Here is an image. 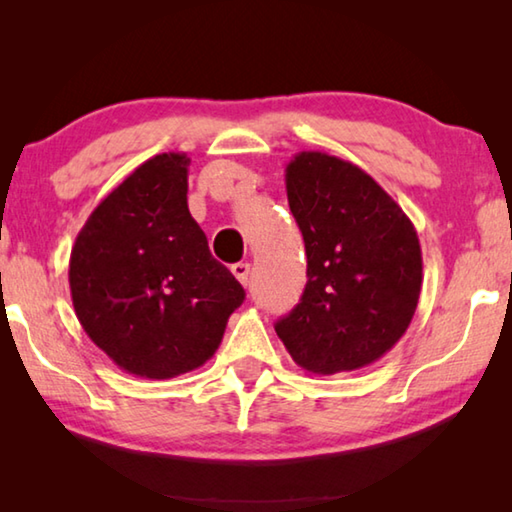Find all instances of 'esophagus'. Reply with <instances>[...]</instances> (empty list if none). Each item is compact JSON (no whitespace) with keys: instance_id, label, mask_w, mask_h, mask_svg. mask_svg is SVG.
<instances>
[{"instance_id":"34e87169","label":"esophagus","mask_w":512,"mask_h":512,"mask_svg":"<svg viewBox=\"0 0 512 512\" xmlns=\"http://www.w3.org/2000/svg\"><path fill=\"white\" fill-rule=\"evenodd\" d=\"M232 275H235L237 280L244 284V287H248V282H250V264H244V262L235 264V266H232Z\"/></svg>"}]
</instances>
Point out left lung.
<instances>
[{
  "label": "left lung",
  "mask_w": 512,
  "mask_h": 512,
  "mask_svg": "<svg viewBox=\"0 0 512 512\" xmlns=\"http://www.w3.org/2000/svg\"><path fill=\"white\" fill-rule=\"evenodd\" d=\"M307 287L275 332L311 375L370 366L402 339L422 289L413 223L357 164L300 151L284 169Z\"/></svg>",
  "instance_id": "left-lung-1"
}]
</instances>
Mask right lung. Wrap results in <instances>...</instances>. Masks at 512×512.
I'll list each match as a JSON object with an SVG mask.
<instances>
[{
	"instance_id": "1",
	"label": "right lung",
	"mask_w": 512,
	"mask_h": 512,
	"mask_svg": "<svg viewBox=\"0 0 512 512\" xmlns=\"http://www.w3.org/2000/svg\"><path fill=\"white\" fill-rule=\"evenodd\" d=\"M189 162L169 151L140 164L94 207L69 255L85 334L142 379L201 368L246 296L189 214Z\"/></svg>"
}]
</instances>
